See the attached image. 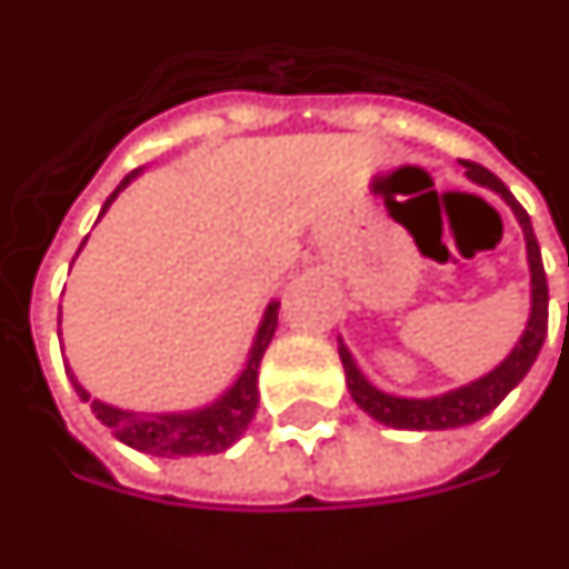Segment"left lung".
<instances>
[{
	"label": "left lung",
	"mask_w": 569,
	"mask_h": 569,
	"mask_svg": "<svg viewBox=\"0 0 569 569\" xmlns=\"http://www.w3.org/2000/svg\"><path fill=\"white\" fill-rule=\"evenodd\" d=\"M465 174L478 184H487L496 193H502L506 202L515 209L520 228H523V237H527V256H530V277H533V313H530V323H527V332L523 339L518 341V348L508 353L506 360L499 367L492 369L490 376L465 385L459 391H450V395L431 397V400H403V397L381 395L379 388H372L357 367H353L351 353L341 348V363H345V372H348V388H351V397L357 400V407L369 412L372 419L391 425V428H407V431H443V428H462V425H471L483 419L487 412L499 407L508 397V391L518 385L533 360L542 351V341H546L548 332V283H546V268H542V256H539V243H536L533 224H530V216L523 212L508 188L490 172L483 169L480 162L462 160ZM567 323H569V305H567Z\"/></svg>",
	"instance_id": "8db88e82"
}]
</instances>
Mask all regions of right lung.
Here are the masks:
<instances>
[{"label":"right lung","instance_id":"add662e5","mask_svg":"<svg viewBox=\"0 0 569 569\" xmlns=\"http://www.w3.org/2000/svg\"><path fill=\"white\" fill-rule=\"evenodd\" d=\"M129 178H122V184L107 197L101 216L107 212V206L117 200L119 190L129 184ZM277 311H280V305L271 301L268 311H264V320L258 326L256 345L249 351V363H246L243 376L233 381V388L221 400H216L212 407L197 409V412L141 416V412H122L117 407H107L101 400H91V395H86V388H79L77 379H73V388H77L82 403H91V412L113 431V437L129 443L132 450L150 452V456H169V459H174V456H200V452H206V456L209 452H224L230 443L240 440V435L256 416L258 367H261V357H264L273 339Z\"/></svg>","mask_w":569,"mask_h":569}]
</instances>
